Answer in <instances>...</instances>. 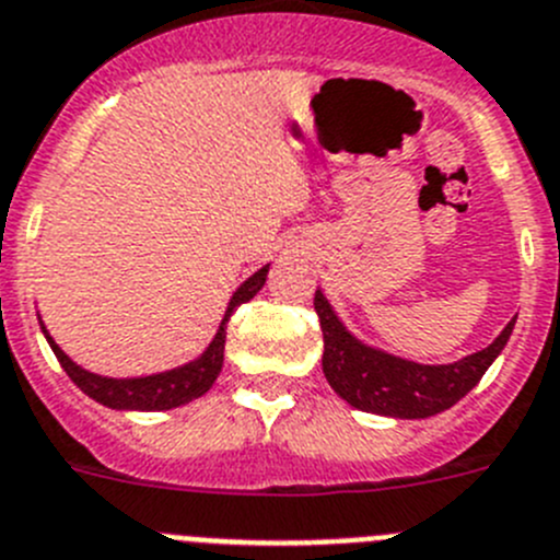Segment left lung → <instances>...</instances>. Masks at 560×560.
I'll list each match as a JSON object with an SVG mask.
<instances>
[{"label":"left lung","mask_w":560,"mask_h":560,"mask_svg":"<svg viewBox=\"0 0 560 560\" xmlns=\"http://www.w3.org/2000/svg\"><path fill=\"white\" fill-rule=\"evenodd\" d=\"M314 307L325 336L322 372L332 392L352 408L394 419H428L453 408L478 386L486 369L505 350L516 325V319H511L486 350L460 361L417 363L372 347L347 330L322 289H316Z\"/></svg>","instance_id":"8db88e82"}]
</instances>
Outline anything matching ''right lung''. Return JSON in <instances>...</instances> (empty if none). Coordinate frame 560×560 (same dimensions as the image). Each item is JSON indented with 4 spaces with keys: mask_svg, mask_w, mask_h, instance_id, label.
Wrapping results in <instances>:
<instances>
[{
    "mask_svg": "<svg viewBox=\"0 0 560 560\" xmlns=\"http://www.w3.org/2000/svg\"><path fill=\"white\" fill-rule=\"evenodd\" d=\"M266 275H269V264L260 266L255 275L246 277L244 283L233 291V296H230L228 302V311H224L222 322H219L217 336H213V341L205 347L202 355H197L194 361L179 363V366L174 369H163V372L155 374H141V377H105V374L82 369L80 363L71 361V358L60 350L58 341L49 336L46 325L40 322V314L38 325L44 338L49 341V347H52L55 358H58L60 366H63V372L69 374L82 394H89L91 399H96V402L113 410H172L179 408V405L199 399L202 394L210 392L213 383H217L224 363V341H228L230 316H233V311L241 302H249L260 289H264Z\"/></svg>",
    "mask_w": 560,
    "mask_h": 560,
    "instance_id": "add662e5",
    "label": "right lung"
}]
</instances>
